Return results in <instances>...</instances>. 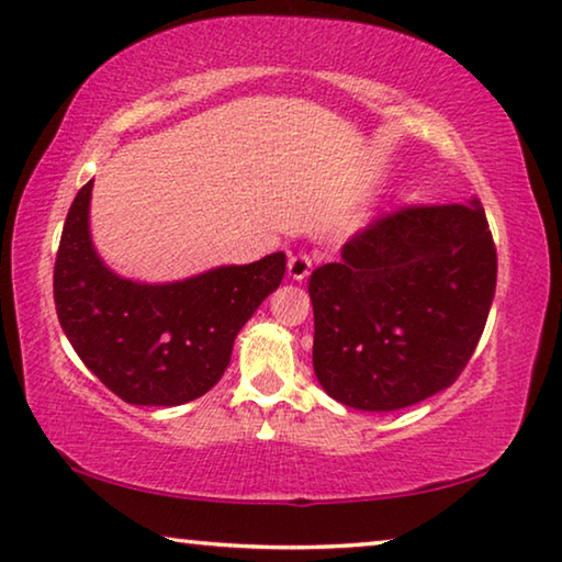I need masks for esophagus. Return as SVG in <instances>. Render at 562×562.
<instances>
[{"instance_id": "1", "label": "esophagus", "mask_w": 562, "mask_h": 562, "mask_svg": "<svg viewBox=\"0 0 562 562\" xmlns=\"http://www.w3.org/2000/svg\"><path fill=\"white\" fill-rule=\"evenodd\" d=\"M310 270H313V260H310V255L305 252H297V255H290L288 260V274L292 280L302 282L310 274Z\"/></svg>"}]
</instances>
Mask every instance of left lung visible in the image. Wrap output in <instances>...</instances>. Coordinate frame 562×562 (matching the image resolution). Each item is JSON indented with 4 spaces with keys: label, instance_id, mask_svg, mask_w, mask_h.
Returning <instances> with one entry per match:
<instances>
[{
    "label": "left lung",
    "instance_id": "1",
    "mask_svg": "<svg viewBox=\"0 0 562 562\" xmlns=\"http://www.w3.org/2000/svg\"><path fill=\"white\" fill-rule=\"evenodd\" d=\"M497 252L477 198L403 207L310 274L313 364L325 393L393 413L450 387L495 297Z\"/></svg>",
    "mask_w": 562,
    "mask_h": 562
}]
</instances>
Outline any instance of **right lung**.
I'll return each instance as SVG.
<instances>
[{"mask_svg": "<svg viewBox=\"0 0 562 562\" xmlns=\"http://www.w3.org/2000/svg\"><path fill=\"white\" fill-rule=\"evenodd\" d=\"M92 184L67 212L55 262L67 340L124 403L175 407L202 397L227 370L239 329L280 288L284 252L162 284L120 278L89 237Z\"/></svg>", "mask_w": 562, "mask_h": 562, "instance_id": "add662e5", "label": "right lung"}]
</instances>
